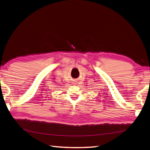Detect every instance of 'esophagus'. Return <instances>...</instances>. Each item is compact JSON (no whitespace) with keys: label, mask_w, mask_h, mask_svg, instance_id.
Returning a JSON list of instances; mask_svg holds the SVG:
<instances>
[{"label":"esophagus","mask_w":150,"mask_h":150,"mask_svg":"<svg viewBox=\"0 0 150 150\" xmlns=\"http://www.w3.org/2000/svg\"><path fill=\"white\" fill-rule=\"evenodd\" d=\"M74 85H76V83H74Z\"/></svg>","instance_id":"esophagus-1"}]
</instances>
